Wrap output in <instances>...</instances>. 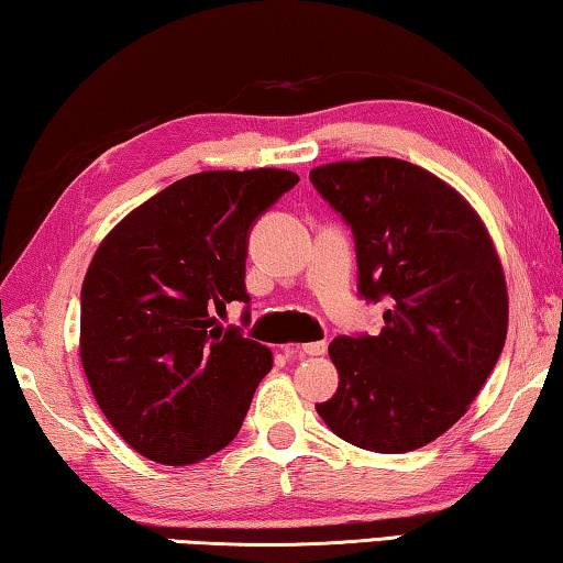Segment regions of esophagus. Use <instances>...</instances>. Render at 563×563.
<instances>
[{
	"label": "esophagus",
	"mask_w": 563,
	"mask_h": 563,
	"mask_svg": "<svg viewBox=\"0 0 563 563\" xmlns=\"http://www.w3.org/2000/svg\"><path fill=\"white\" fill-rule=\"evenodd\" d=\"M328 350V342H308V345H298L295 352H300V355H325Z\"/></svg>",
	"instance_id": "obj_1"
}]
</instances>
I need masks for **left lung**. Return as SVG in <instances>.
<instances>
[{"mask_svg":"<svg viewBox=\"0 0 563 563\" xmlns=\"http://www.w3.org/2000/svg\"><path fill=\"white\" fill-rule=\"evenodd\" d=\"M310 180L352 228L360 295L389 300L377 335L330 342L340 385L318 415L360 450H419L470 409L501 355L497 247L464 196L409 161H338Z\"/></svg>","mask_w":563,"mask_h":563,"instance_id":"8db88e82","label":"left lung"}]
</instances>
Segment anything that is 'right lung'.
Wrapping results in <instances>:
<instances>
[{
    "label": "right lung",
    "mask_w": 563,
    "mask_h": 563,
    "mask_svg": "<svg viewBox=\"0 0 563 563\" xmlns=\"http://www.w3.org/2000/svg\"><path fill=\"white\" fill-rule=\"evenodd\" d=\"M298 180L283 168L186 176L133 208L93 253L81 365L103 417L146 460L196 464L241 430L273 352L211 312L251 302L247 233Z\"/></svg>",
    "instance_id": "1"
}]
</instances>
